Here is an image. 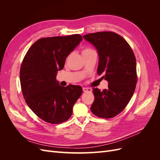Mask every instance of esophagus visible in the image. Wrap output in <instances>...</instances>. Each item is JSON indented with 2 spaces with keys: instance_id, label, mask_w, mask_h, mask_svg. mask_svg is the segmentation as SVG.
I'll use <instances>...</instances> for the list:
<instances>
[{
  "instance_id": "obj_1",
  "label": "esophagus",
  "mask_w": 160,
  "mask_h": 160,
  "mask_svg": "<svg viewBox=\"0 0 160 160\" xmlns=\"http://www.w3.org/2000/svg\"><path fill=\"white\" fill-rule=\"evenodd\" d=\"M83 91L84 92H91L92 89L91 88H83Z\"/></svg>"
}]
</instances>
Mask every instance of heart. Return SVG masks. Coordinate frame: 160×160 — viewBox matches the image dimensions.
<instances>
[{
  "label": "heart",
  "mask_w": 160,
  "mask_h": 160,
  "mask_svg": "<svg viewBox=\"0 0 160 160\" xmlns=\"http://www.w3.org/2000/svg\"><path fill=\"white\" fill-rule=\"evenodd\" d=\"M93 52H96V51L94 49H93V48H91V47H85V48H83V50H82V55H83V56L88 55Z\"/></svg>",
  "instance_id": "1"
}]
</instances>
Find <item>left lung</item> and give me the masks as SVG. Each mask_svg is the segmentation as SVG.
Instances as JSON below:
<instances>
[{
  "mask_svg": "<svg viewBox=\"0 0 160 160\" xmlns=\"http://www.w3.org/2000/svg\"><path fill=\"white\" fill-rule=\"evenodd\" d=\"M83 37L98 50V73H103L102 78L108 81V89L101 91L93 88L91 112L100 118H112L125 108L135 91L138 81L135 55L128 42L116 32H97Z\"/></svg>",
  "mask_w": 160,
  "mask_h": 160,
  "instance_id": "left-lung-1",
  "label": "left lung"
}]
</instances>
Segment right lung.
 <instances>
[{
  "mask_svg": "<svg viewBox=\"0 0 160 160\" xmlns=\"http://www.w3.org/2000/svg\"><path fill=\"white\" fill-rule=\"evenodd\" d=\"M81 41L79 34L42 38L33 43L22 60L20 81L23 98L45 122L59 124L68 120L83 92L79 85L62 87L56 81L67 57Z\"/></svg>",
  "mask_w": 160,
  "mask_h": 160,
  "instance_id": "1",
  "label": "right lung"
}]
</instances>
